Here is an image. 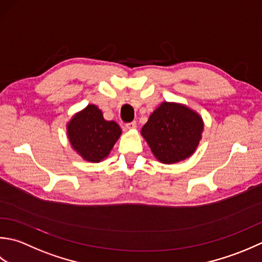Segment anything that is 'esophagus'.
I'll use <instances>...</instances> for the list:
<instances>
[{"mask_svg": "<svg viewBox=\"0 0 262 262\" xmlns=\"http://www.w3.org/2000/svg\"><path fill=\"white\" fill-rule=\"evenodd\" d=\"M125 127L127 130H135L137 127V122L133 121V122H130V123H126Z\"/></svg>", "mask_w": 262, "mask_h": 262, "instance_id": "34e87169", "label": "esophagus"}]
</instances>
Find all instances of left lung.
I'll use <instances>...</instances> for the list:
<instances>
[{"instance_id":"1","label":"left lung","mask_w":262,"mask_h":262,"mask_svg":"<svg viewBox=\"0 0 262 262\" xmlns=\"http://www.w3.org/2000/svg\"><path fill=\"white\" fill-rule=\"evenodd\" d=\"M204 131V120L186 105L164 101L149 116L141 136L157 161L175 164L196 150Z\"/></svg>"}]
</instances>
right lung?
<instances>
[{"mask_svg":"<svg viewBox=\"0 0 262 262\" xmlns=\"http://www.w3.org/2000/svg\"><path fill=\"white\" fill-rule=\"evenodd\" d=\"M67 133L73 150L84 161L99 163L108 156L122 130L116 122L106 121L97 106L89 104L68 122Z\"/></svg>","mask_w":262,"mask_h":262,"instance_id":"right-lung-1","label":"right lung"}]
</instances>
